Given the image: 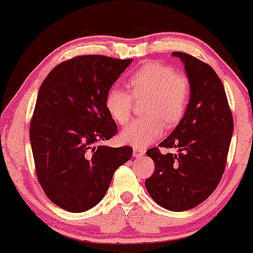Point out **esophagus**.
Returning <instances> with one entry per match:
<instances>
[{"label":"esophagus","instance_id":"obj_1","mask_svg":"<svg viewBox=\"0 0 253 253\" xmlns=\"http://www.w3.org/2000/svg\"><path fill=\"white\" fill-rule=\"evenodd\" d=\"M145 154V150L141 147H134L133 148V157L134 158H141Z\"/></svg>","mask_w":253,"mask_h":253}]
</instances>
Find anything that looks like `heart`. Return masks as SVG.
Wrapping results in <instances>:
<instances>
[{"label":"heart","mask_w":253,"mask_h":253,"mask_svg":"<svg viewBox=\"0 0 253 253\" xmlns=\"http://www.w3.org/2000/svg\"><path fill=\"white\" fill-rule=\"evenodd\" d=\"M130 93L112 87L105 98V108L120 126H126L132 116L133 99L146 96L143 113L146 116L133 121L121 133L123 143L145 147L154 143L166 127L179 123L188 108L190 83L184 75L177 74L167 64L150 62L141 65L127 78Z\"/></svg>","instance_id":"b5f03b06"}]
</instances>
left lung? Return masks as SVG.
Listing matches in <instances>:
<instances>
[{"mask_svg":"<svg viewBox=\"0 0 253 253\" xmlns=\"http://www.w3.org/2000/svg\"><path fill=\"white\" fill-rule=\"evenodd\" d=\"M172 55L184 63L190 101L176 129L146 152L155 169L145 186L158 205L181 212L198 206L219 185L234 120L223 84L213 68L186 53L172 51ZM159 147L178 148L179 153L162 155Z\"/></svg>","mask_w":253,"mask_h":253,"instance_id":"1","label":"left lung"}]
</instances>
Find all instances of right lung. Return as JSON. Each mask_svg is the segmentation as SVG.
<instances>
[{
	"mask_svg": "<svg viewBox=\"0 0 253 253\" xmlns=\"http://www.w3.org/2000/svg\"><path fill=\"white\" fill-rule=\"evenodd\" d=\"M132 60L81 55L56 65L40 86L30 124L41 188L55 205L81 213L94 207L132 147L101 146L117 133L105 98Z\"/></svg>",
	"mask_w": 253,
	"mask_h": 253,
	"instance_id": "obj_1",
	"label": "right lung"
}]
</instances>
